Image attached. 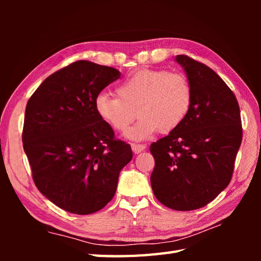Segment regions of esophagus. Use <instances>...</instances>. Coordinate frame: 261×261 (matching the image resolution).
<instances>
[{
    "label": "esophagus",
    "instance_id": "1",
    "mask_svg": "<svg viewBox=\"0 0 261 261\" xmlns=\"http://www.w3.org/2000/svg\"><path fill=\"white\" fill-rule=\"evenodd\" d=\"M131 148H132V151H134L135 153H139V152L145 150L146 145H139V143H132Z\"/></svg>",
    "mask_w": 261,
    "mask_h": 261
}]
</instances>
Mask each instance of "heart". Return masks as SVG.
Returning <instances> with one entry per match:
<instances>
[{
	"instance_id": "1",
	"label": "heart",
	"mask_w": 261,
	"mask_h": 261,
	"mask_svg": "<svg viewBox=\"0 0 261 261\" xmlns=\"http://www.w3.org/2000/svg\"><path fill=\"white\" fill-rule=\"evenodd\" d=\"M118 96L99 93L95 98L97 115L112 129L124 132L136 119L139 121L126 132L132 140H145L160 131L176 130L190 112L193 90L181 73L141 69L120 83Z\"/></svg>"
}]
</instances>
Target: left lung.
<instances>
[{
  "label": "left lung",
  "mask_w": 261,
  "mask_h": 261,
  "mask_svg": "<svg viewBox=\"0 0 261 261\" xmlns=\"http://www.w3.org/2000/svg\"><path fill=\"white\" fill-rule=\"evenodd\" d=\"M193 90L182 123L150 152L154 196L177 211L203 207L229 185L242 140L240 108L229 86L213 69L186 55L176 56Z\"/></svg>",
  "instance_id": "1"
}]
</instances>
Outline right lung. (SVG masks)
<instances>
[{
    "label": "right lung",
    "instance_id": "add662e5",
    "mask_svg": "<svg viewBox=\"0 0 261 261\" xmlns=\"http://www.w3.org/2000/svg\"><path fill=\"white\" fill-rule=\"evenodd\" d=\"M121 73L79 60L41 83L27 103L22 142L37 188L67 212L86 215L113 198L130 145L114 139L95 98Z\"/></svg>",
    "mask_w": 261,
    "mask_h": 261
}]
</instances>
